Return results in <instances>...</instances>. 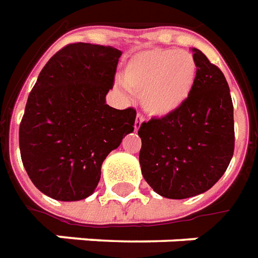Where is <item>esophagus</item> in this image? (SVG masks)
<instances>
[{"label":"esophagus","mask_w":258,"mask_h":258,"mask_svg":"<svg viewBox=\"0 0 258 258\" xmlns=\"http://www.w3.org/2000/svg\"><path fill=\"white\" fill-rule=\"evenodd\" d=\"M144 120L143 115L138 114V116H136V120H135V131L138 132L139 129H140V126H142V122Z\"/></svg>","instance_id":"1"}]
</instances>
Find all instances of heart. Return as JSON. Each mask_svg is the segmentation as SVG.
Masks as SVG:
<instances>
[{"mask_svg":"<svg viewBox=\"0 0 258 258\" xmlns=\"http://www.w3.org/2000/svg\"><path fill=\"white\" fill-rule=\"evenodd\" d=\"M199 63L193 54L176 48H147L125 63L120 82L140 94L143 109L154 118L176 114L196 89Z\"/></svg>","mask_w":258,"mask_h":258,"instance_id":"b5f03b06","label":"heart"}]
</instances>
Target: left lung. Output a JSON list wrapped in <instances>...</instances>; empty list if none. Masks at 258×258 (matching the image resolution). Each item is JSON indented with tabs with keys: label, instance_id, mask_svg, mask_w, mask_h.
Returning <instances> with one entry per match:
<instances>
[{
	"label": "left lung",
	"instance_id": "left-lung-1",
	"mask_svg": "<svg viewBox=\"0 0 258 258\" xmlns=\"http://www.w3.org/2000/svg\"><path fill=\"white\" fill-rule=\"evenodd\" d=\"M199 79L189 101L168 118L139 129V161L146 182L160 196L187 199L211 189L235 149L233 105L225 76L202 51L191 48Z\"/></svg>",
	"mask_w": 258,
	"mask_h": 258
}]
</instances>
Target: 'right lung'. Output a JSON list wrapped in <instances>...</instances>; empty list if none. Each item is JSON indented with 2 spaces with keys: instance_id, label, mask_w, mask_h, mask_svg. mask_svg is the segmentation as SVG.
I'll use <instances>...</instances> for the list:
<instances>
[{
  "instance_id": "add662e5",
  "label": "right lung",
  "mask_w": 258,
  "mask_h": 258,
  "mask_svg": "<svg viewBox=\"0 0 258 258\" xmlns=\"http://www.w3.org/2000/svg\"><path fill=\"white\" fill-rule=\"evenodd\" d=\"M122 51L90 43L63 47L45 63L19 127L22 162L33 184L59 202L96 190L101 165L133 132L136 111L105 103Z\"/></svg>"
}]
</instances>
